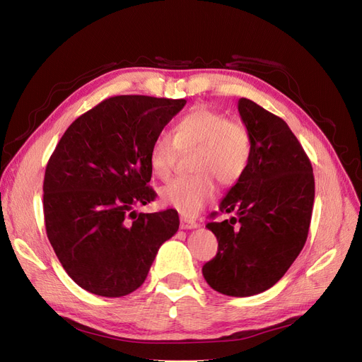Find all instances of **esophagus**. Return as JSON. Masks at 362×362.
Wrapping results in <instances>:
<instances>
[{"label": "esophagus", "mask_w": 362, "mask_h": 362, "mask_svg": "<svg viewBox=\"0 0 362 362\" xmlns=\"http://www.w3.org/2000/svg\"><path fill=\"white\" fill-rule=\"evenodd\" d=\"M181 229H194L198 228L199 223L193 221V218H189V217H181Z\"/></svg>", "instance_id": "obj_1"}]
</instances>
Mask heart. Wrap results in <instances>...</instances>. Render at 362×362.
I'll return each instance as SVG.
<instances>
[{"instance_id":"heart-1","label":"heart","mask_w":362,"mask_h":362,"mask_svg":"<svg viewBox=\"0 0 362 362\" xmlns=\"http://www.w3.org/2000/svg\"><path fill=\"white\" fill-rule=\"evenodd\" d=\"M194 151L190 177L175 180L161 189V202L185 216H194L210 201L216 184L233 187L246 173L252 157V137L245 124L206 105L194 107L173 127V134H160L149 148V169L168 181L178 154Z\"/></svg>"}]
</instances>
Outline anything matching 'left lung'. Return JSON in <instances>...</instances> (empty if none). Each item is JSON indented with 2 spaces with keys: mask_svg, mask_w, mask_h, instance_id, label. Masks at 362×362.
Here are the masks:
<instances>
[{
  "mask_svg": "<svg viewBox=\"0 0 362 362\" xmlns=\"http://www.w3.org/2000/svg\"><path fill=\"white\" fill-rule=\"evenodd\" d=\"M238 113L252 137V157L218 205L237 217L206 223L218 247L202 275L213 290L246 298L275 286L300 254L310 231L314 175L281 117L246 98L238 100Z\"/></svg>",
  "mask_w": 362,
  "mask_h": 362,
  "instance_id": "8db88e82",
  "label": "left lung"
}]
</instances>
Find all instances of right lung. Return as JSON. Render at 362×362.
Instances as JSON below:
<instances>
[{
    "label": "right lung",
    "instance_id": "add662e5",
    "mask_svg": "<svg viewBox=\"0 0 362 362\" xmlns=\"http://www.w3.org/2000/svg\"><path fill=\"white\" fill-rule=\"evenodd\" d=\"M185 100L108 98L75 119L47 164L49 243L74 282L120 298L145 282L160 246L180 228L175 210L137 213L156 199L149 148Z\"/></svg>",
    "mask_w": 362,
    "mask_h": 362
}]
</instances>
